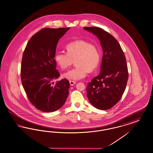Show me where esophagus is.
I'll use <instances>...</instances> for the list:
<instances>
[{"label": "esophagus", "mask_w": 153, "mask_h": 153, "mask_svg": "<svg viewBox=\"0 0 153 153\" xmlns=\"http://www.w3.org/2000/svg\"><path fill=\"white\" fill-rule=\"evenodd\" d=\"M69 83H70V85L71 86L74 85L75 84H76V82L74 81H69Z\"/></svg>", "instance_id": "obj_1"}]
</instances>
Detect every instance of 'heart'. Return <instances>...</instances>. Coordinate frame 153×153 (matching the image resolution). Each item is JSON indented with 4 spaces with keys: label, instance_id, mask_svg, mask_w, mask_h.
I'll return each mask as SVG.
<instances>
[{
    "label": "heart",
    "instance_id": "heart-1",
    "mask_svg": "<svg viewBox=\"0 0 153 153\" xmlns=\"http://www.w3.org/2000/svg\"><path fill=\"white\" fill-rule=\"evenodd\" d=\"M67 53L58 52L55 55V61L61 69H65L74 64L76 67L62 74V77L77 81L85 78L88 71H94L99 65L100 55L97 47L84 40L69 43Z\"/></svg>",
    "mask_w": 153,
    "mask_h": 153
}]
</instances>
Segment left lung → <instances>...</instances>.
Returning <instances> with one entry per match:
<instances>
[{"mask_svg": "<svg viewBox=\"0 0 153 153\" xmlns=\"http://www.w3.org/2000/svg\"><path fill=\"white\" fill-rule=\"evenodd\" d=\"M97 37L103 51L100 74L87 85V97L100 110H108L120 100L126 89L128 70L120 44L108 32L96 27H84Z\"/></svg>", "mask_w": 153, "mask_h": 153, "instance_id": "left-lung-1", "label": "left lung"}]
</instances>
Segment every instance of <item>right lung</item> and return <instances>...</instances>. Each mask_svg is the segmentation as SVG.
Segmentation results:
<instances>
[{"label": "right lung", "mask_w": 153, "mask_h": 153, "mask_svg": "<svg viewBox=\"0 0 153 153\" xmlns=\"http://www.w3.org/2000/svg\"><path fill=\"white\" fill-rule=\"evenodd\" d=\"M70 28H44L32 37L25 48L21 65L22 85L29 100L44 112L59 109L69 94L68 79L53 81L60 74L55 60L59 39Z\"/></svg>", "instance_id": "obj_1"}]
</instances>
